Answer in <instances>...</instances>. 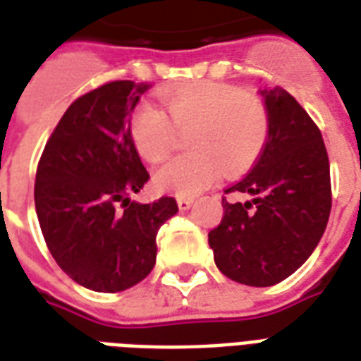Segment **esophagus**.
I'll return each instance as SVG.
<instances>
[{
  "label": "esophagus",
  "mask_w": 361,
  "mask_h": 361,
  "mask_svg": "<svg viewBox=\"0 0 361 361\" xmlns=\"http://www.w3.org/2000/svg\"><path fill=\"white\" fill-rule=\"evenodd\" d=\"M193 199H189V197H180L178 199V207H180V210H189V208L193 207Z\"/></svg>",
  "instance_id": "34e87169"
}]
</instances>
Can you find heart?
<instances>
[{
	"instance_id": "heart-1",
	"label": "heart",
	"mask_w": 361,
	"mask_h": 361,
	"mask_svg": "<svg viewBox=\"0 0 361 361\" xmlns=\"http://www.w3.org/2000/svg\"><path fill=\"white\" fill-rule=\"evenodd\" d=\"M168 118L143 103L130 118L133 147L147 162L172 151L176 133H188L191 153L170 160L153 176L160 191L193 197L210 188L221 168L237 173L255 164L269 140V113L256 93L220 82H197L164 95Z\"/></svg>"
}]
</instances>
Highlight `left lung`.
I'll return each instance as SVG.
<instances>
[{
	"mask_svg": "<svg viewBox=\"0 0 361 361\" xmlns=\"http://www.w3.org/2000/svg\"><path fill=\"white\" fill-rule=\"evenodd\" d=\"M260 95L269 113L268 145L252 170L226 189L252 199H224V218L208 233L218 269L250 287H269L295 274L317 247L331 212L322 132L283 87Z\"/></svg>",
	"mask_w": 361,
	"mask_h": 361,
	"instance_id": "left-lung-1",
	"label": "left lung"
}]
</instances>
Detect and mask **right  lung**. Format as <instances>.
<instances>
[{
    "mask_svg": "<svg viewBox=\"0 0 361 361\" xmlns=\"http://www.w3.org/2000/svg\"><path fill=\"white\" fill-rule=\"evenodd\" d=\"M149 84L118 80L76 99L47 141L36 173V214L49 252L72 281L120 293L157 262V233L178 212L172 197L132 201L149 180L130 116Z\"/></svg>",
    "mask_w": 361,
    "mask_h": 361,
    "instance_id": "obj_1",
    "label": "right lung"
}]
</instances>
